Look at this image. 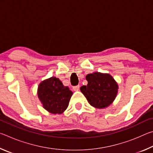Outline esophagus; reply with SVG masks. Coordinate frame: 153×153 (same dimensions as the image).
Returning <instances> with one entry per match:
<instances>
[{
  "mask_svg": "<svg viewBox=\"0 0 153 153\" xmlns=\"http://www.w3.org/2000/svg\"><path fill=\"white\" fill-rule=\"evenodd\" d=\"M73 89L74 91H78V90H79V86H74L73 88Z\"/></svg>",
  "mask_w": 153,
  "mask_h": 153,
  "instance_id": "esophagus-1",
  "label": "esophagus"
}]
</instances>
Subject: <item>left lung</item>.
Segmentation results:
<instances>
[{
	"label": "left lung",
	"instance_id": "8db88e82",
	"mask_svg": "<svg viewBox=\"0 0 153 153\" xmlns=\"http://www.w3.org/2000/svg\"><path fill=\"white\" fill-rule=\"evenodd\" d=\"M87 86H82L80 91L90 105L97 108H104L111 105L118 92V84L108 74L94 72L86 76Z\"/></svg>",
	"mask_w": 153,
	"mask_h": 153
}]
</instances>
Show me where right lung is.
<instances>
[{"mask_svg": "<svg viewBox=\"0 0 153 153\" xmlns=\"http://www.w3.org/2000/svg\"><path fill=\"white\" fill-rule=\"evenodd\" d=\"M37 94L45 109L52 114H61L68 107L73 92L59 78L51 77L40 83Z\"/></svg>", "mask_w": 153, "mask_h": 153, "instance_id": "1", "label": "right lung"}]
</instances>
